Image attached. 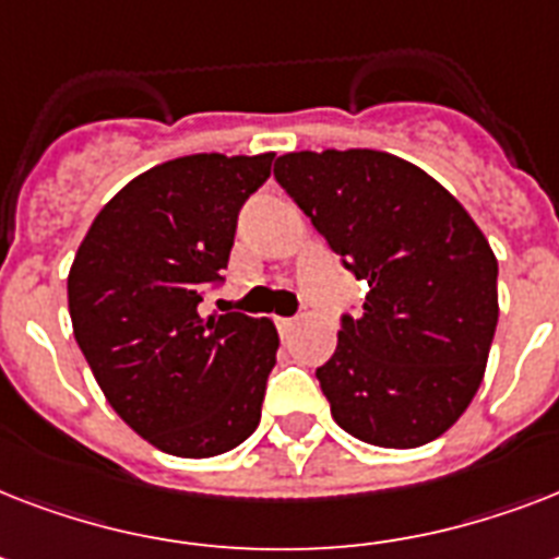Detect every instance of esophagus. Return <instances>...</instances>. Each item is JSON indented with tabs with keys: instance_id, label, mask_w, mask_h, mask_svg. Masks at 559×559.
<instances>
[{
	"instance_id": "esophagus-1",
	"label": "esophagus",
	"mask_w": 559,
	"mask_h": 559,
	"mask_svg": "<svg viewBox=\"0 0 559 559\" xmlns=\"http://www.w3.org/2000/svg\"><path fill=\"white\" fill-rule=\"evenodd\" d=\"M272 322H275V328H278L281 336H284V333H289V331H293V328H296V319H289V316H275Z\"/></svg>"
}]
</instances>
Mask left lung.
Instances as JSON below:
<instances>
[{"label":"left lung","instance_id":"1","mask_svg":"<svg viewBox=\"0 0 559 559\" xmlns=\"http://www.w3.org/2000/svg\"><path fill=\"white\" fill-rule=\"evenodd\" d=\"M275 179L368 281L362 313H342L336 350L316 368L333 420L389 450L435 441L476 397L499 322V263L481 228L391 153H287Z\"/></svg>","mask_w":559,"mask_h":559}]
</instances>
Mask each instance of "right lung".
<instances>
[{
	"instance_id": "obj_1",
	"label": "right lung",
	"mask_w": 559,
	"mask_h": 559,
	"mask_svg": "<svg viewBox=\"0 0 559 559\" xmlns=\"http://www.w3.org/2000/svg\"><path fill=\"white\" fill-rule=\"evenodd\" d=\"M275 153H193L135 177L100 209L69 272L74 340L133 432L179 459L235 450L258 429L278 333L219 307L237 214Z\"/></svg>"
}]
</instances>
